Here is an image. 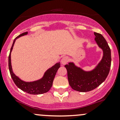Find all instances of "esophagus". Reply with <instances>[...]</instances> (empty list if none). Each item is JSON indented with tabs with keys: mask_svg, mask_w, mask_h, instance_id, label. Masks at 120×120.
Wrapping results in <instances>:
<instances>
[{
	"mask_svg": "<svg viewBox=\"0 0 120 120\" xmlns=\"http://www.w3.org/2000/svg\"><path fill=\"white\" fill-rule=\"evenodd\" d=\"M68 58L67 57L64 56V57H63L61 59V63L63 65H65L67 63V62L68 61Z\"/></svg>",
	"mask_w": 120,
	"mask_h": 120,
	"instance_id": "1",
	"label": "esophagus"
}]
</instances>
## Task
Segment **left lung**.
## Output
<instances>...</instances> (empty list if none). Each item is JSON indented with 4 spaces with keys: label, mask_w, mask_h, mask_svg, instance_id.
<instances>
[{
    "label": "left lung",
    "mask_w": 120,
    "mask_h": 120,
    "mask_svg": "<svg viewBox=\"0 0 120 120\" xmlns=\"http://www.w3.org/2000/svg\"><path fill=\"white\" fill-rule=\"evenodd\" d=\"M95 41L102 50L103 56L97 66L90 71H85L74 63L65 65L69 85L72 89L81 92H89L99 86L107 78L111 67V50L106 39L100 34L94 32Z\"/></svg>",
    "instance_id": "8db88e82"
}]
</instances>
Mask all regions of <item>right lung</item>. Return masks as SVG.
Returning a JSON list of instances; mask_svg holds the SVG:
<instances>
[{"instance_id":"obj_1","label":"right lung","mask_w":120,"mask_h":120,"mask_svg":"<svg viewBox=\"0 0 120 120\" xmlns=\"http://www.w3.org/2000/svg\"><path fill=\"white\" fill-rule=\"evenodd\" d=\"M27 34L28 32H24L14 39L12 46L11 48L9 56H8V68H9L11 77L18 88H20L23 91L26 92L28 94H32V95H40V94H44V93L48 92L52 86L54 77L56 74L58 69L60 67V63H57L52 67L49 68L48 70L45 71L43 76L41 79L34 81H24L21 80L19 77L15 75V74L13 72V69H12L11 63V53L14 43L17 39L24 35H26Z\"/></svg>"}]
</instances>
